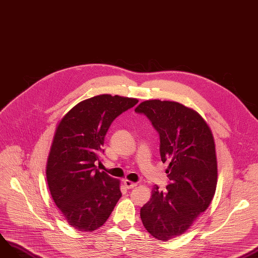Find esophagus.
<instances>
[{"label":"esophagus","instance_id":"1","mask_svg":"<svg viewBox=\"0 0 258 258\" xmlns=\"http://www.w3.org/2000/svg\"><path fill=\"white\" fill-rule=\"evenodd\" d=\"M124 185H125L126 188L132 189V188H134V187H137L138 183H137V182H133V181H131V180H128V179H125V180H124Z\"/></svg>","mask_w":258,"mask_h":258}]
</instances>
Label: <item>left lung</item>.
<instances>
[{"mask_svg":"<svg viewBox=\"0 0 258 258\" xmlns=\"http://www.w3.org/2000/svg\"><path fill=\"white\" fill-rule=\"evenodd\" d=\"M159 133L162 162L169 163L167 190L155 185L141 209L144 227L158 240L183 234L208 209L217 185V158L212 131L194 109L177 102L150 100L137 108Z\"/></svg>","mask_w":258,"mask_h":258,"instance_id":"8db88e82","label":"left lung"}]
</instances>
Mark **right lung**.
<instances>
[{"mask_svg": "<svg viewBox=\"0 0 258 258\" xmlns=\"http://www.w3.org/2000/svg\"><path fill=\"white\" fill-rule=\"evenodd\" d=\"M139 100L100 94L80 102L58 121L46 165L49 191L68 225L81 232L102 227L120 199L119 179L95 163L111 122Z\"/></svg>", "mask_w": 258, "mask_h": 258, "instance_id": "obj_1", "label": "right lung"}]
</instances>
